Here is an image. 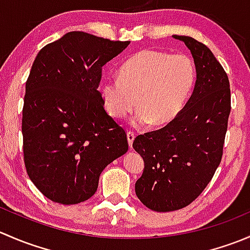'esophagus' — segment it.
Returning a JSON list of instances; mask_svg holds the SVG:
<instances>
[{
	"label": "esophagus",
	"mask_w": 250,
	"mask_h": 250,
	"mask_svg": "<svg viewBox=\"0 0 250 250\" xmlns=\"http://www.w3.org/2000/svg\"><path fill=\"white\" fill-rule=\"evenodd\" d=\"M135 139V134L133 132H127V140H128V145L129 147H133V141Z\"/></svg>",
	"instance_id": "obj_1"
}]
</instances>
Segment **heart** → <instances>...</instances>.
<instances>
[{
  "label": "heart",
  "mask_w": 250,
  "mask_h": 250,
  "mask_svg": "<svg viewBox=\"0 0 250 250\" xmlns=\"http://www.w3.org/2000/svg\"><path fill=\"white\" fill-rule=\"evenodd\" d=\"M195 80V66L186 55L143 49L122 65L120 76L103 81V102L113 118L125 117L138 104L135 125L162 127L183 110Z\"/></svg>",
  "instance_id": "b5f03b06"
}]
</instances>
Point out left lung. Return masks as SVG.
<instances>
[{"label": "left lung", "mask_w": 250, "mask_h": 250, "mask_svg": "<svg viewBox=\"0 0 250 250\" xmlns=\"http://www.w3.org/2000/svg\"><path fill=\"white\" fill-rule=\"evenodd\" d=\"M173 39L184 42L193 58L192 95L169 125L133 143L144 160L135 193L155 211L178 210L202 193L220 165L231 111L230 82L211 50L192 37Z\"/></svg>", "instance_id": "obj_1"}]
</instances>
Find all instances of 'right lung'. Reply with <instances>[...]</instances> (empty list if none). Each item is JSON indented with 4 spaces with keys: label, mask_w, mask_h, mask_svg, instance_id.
<instances>
[{
    "label": "right lung",
    "mask_w": 250,
    "mask_h": 250,
    "mask_svg": "<svg viewBox=\"0 0 250 250\" xmlns=\"http://www.w3.org/2000/svg\"><path fill=\"white\" fill-rule=\"evenodd\" d=\"M129 43L67 32L32 64L22 109L24 162L53 202L87 201L105 167L128 151L125 132L106 113L98 85L103 67Z\"/></svg>",
    "instance_id": "add662e5"
}]
</instances>
